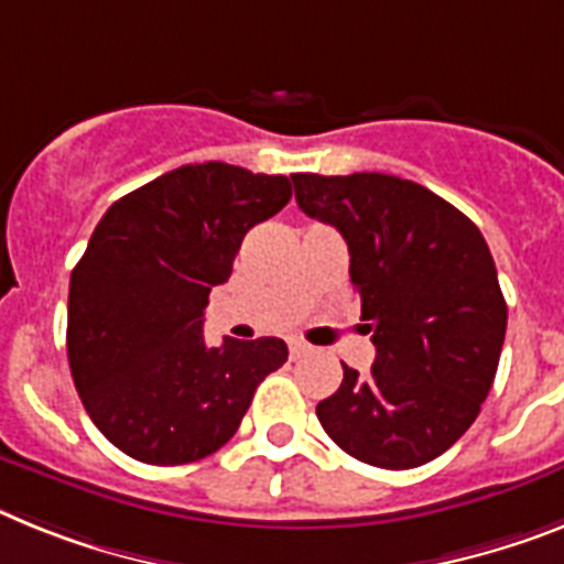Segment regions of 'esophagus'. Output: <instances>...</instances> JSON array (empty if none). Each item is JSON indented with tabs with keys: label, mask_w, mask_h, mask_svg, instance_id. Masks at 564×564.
<instances>
[{
	"label": "esophagus",
	"mask_w": 564,
	"mask_h": 564,
	"mask_svg": "<svg viewBox=\"0 0 564 564\" xmlns=\"http://www.w3.org/2000/svg\"><path fill=\"white\" fill-rule=\"evenodd\" d=\"M288 345H291V359H302V356L311 354V345H305L302 339H291Z\"/></svg>",
	"instance_id": "obj_1"
}]
</instances>
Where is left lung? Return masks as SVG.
Wrapping results in <instances>:
<instances>
[{"label":"left lung","mask_w":564,"mask_h":564,"mask_svg":"<svg viewBox=\"0 0 564 564\" xmlns=\"http://www.w3.org/2000/svg\"><path fill=\"white\" fill-rule=\"evenodd\" d=\"M296 205L334 225L377 345L368 377L345 368L316 405L354 459L420 468L474 425L502 354L508 305L488 242L468 216L388 173H291Z\"/></svg>","instance_id":"8db88e82"}]
</instances>
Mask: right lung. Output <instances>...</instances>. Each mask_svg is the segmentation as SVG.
Returning <instances> with one entry per match:
<instances>
[{"label": "right lung", "instance_id": "1", "mask_svg": "<svg viewBox=\"0 0 564 564\" xmlns=\"http://www.w3.org/2000/svg\"><path fill=\"white\" fill-rule=\"evenodd\" d=\"M291 199L288 176L225 162L182 165L122 196L70 273L67 362L108 442L148 465H185L225 445L268 373L276 336L208 348L214 285L228 282L253 225Z\"/></svg>", "mask_w": 564, "mask_h": 564}]
</instances>
